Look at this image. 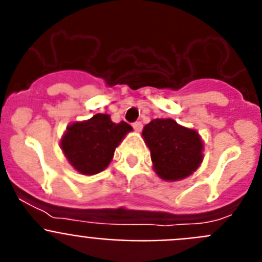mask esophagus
Masks as SVG:
<instances>
[{"mask_svg": "<svg viewBox=\"0 0 262 262\" xmlns=\"http://www.w3.org/2000/svg\"><path fill=\"white\" fill-rule=\"evenodd\" d=\"M133 127L135 128V131H138V133H140L143 128V124L142 122H135V123H133Z\"/></svg>", "mask_w": 262, "mask_h": 262, "instance_id": "34e87169", "label": "esophagus"}]
</instances>
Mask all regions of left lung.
I'll return each instance as SVG.
<instances>
[{
  "mask_svg": "<svg viewBox=\"0 0 262 262\" xmlns=\"http://www.w3.org/2000/svg\"><path fill=\"white\" fill-rule=\"evenodd\" d=\"M151 151L156 174L164 181H178L193 174L203 160V142L195 129L176 120L154 119L142 133Z\"/></svg>",
  "mask_w": 262,
  "mask_h": 262,
  "instance_id": "left-lung-1",
  "label": "left lung"
}]
</instances>
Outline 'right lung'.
Returning <instances> with one entry per match:
<instances>
[{"label": "right lung", "instance_id": "right-lung-1", "mask_svg": "<svg viewBox=\"0 0 262 262\" xmlns=\"http://www.w3.org/2000/svg\"><path fill=\"white\" fill-rule=\"evenodd\" d=\"M131 131L133 127L126 122L114 123L110 115L98 113L90 119L69 124L60 148L75 170L93 176L107 168L115 148Z\"/></svg>", "mask_w": 262, "mask_h": 262}]
</instances>
